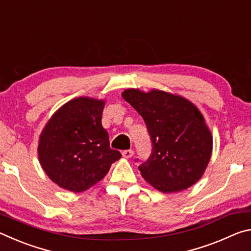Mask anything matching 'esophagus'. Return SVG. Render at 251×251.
Returning a JSON list of instances; mask_svg holds the SVG:
<instances>
[{"label": "esophagus", "instance_id": "1", "mask_svg": "<svg viewBox=\"0 0 251 251\" xmlns=\"http://www.w3.org/2000/svg\"><path fill=\"white\" fill-rule=\"evenodd\" d=\"M122 155H123V157H124V158H127V159H129V158H131V157H133V155H134V151H131V150L123 151V152H122Z\"/></svg>", "mask_w": 251, "mask_h": 251}]
</instances>
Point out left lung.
Listing matches in <instances>:
<instances>
[{
    "mask_svg": "<svg viewBox=\"0 0 251 251\" xmlns=\"http://www.w3.org/2000/svg\"><path fill=\"white\" fill-rule=\"evenodd\" d=\"M122 96L143 117L151 135V155L138 167L144 179L165 194L196 184L212 152V135L197 106L155 88H128Z\"/></svg>",
    "mask_w": 251,
    "mask_h": 251,
    "instance_id": "8db88e82",
    "label": "left lung"
}]
</instances>
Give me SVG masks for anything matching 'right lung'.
<instances>
[{
  "instance_id": "right-lung-1",
  "label": "right lung",
  "mask_w": 251,
  "mask_h": 251,
  "mask_svg": "<svg viewBox=\"0 0 251 251\" xmlns=\"http://www.w3.org/2000/svg\"><path fill=\"white\" fill-rule=\"evenodd\" d=\"M105 100L80 96L61 106L44 126L37 156L42 168L63 189L82 193L103 179L121 152L109 146L101 126Z\"/></svg>"
}]
</instances>
